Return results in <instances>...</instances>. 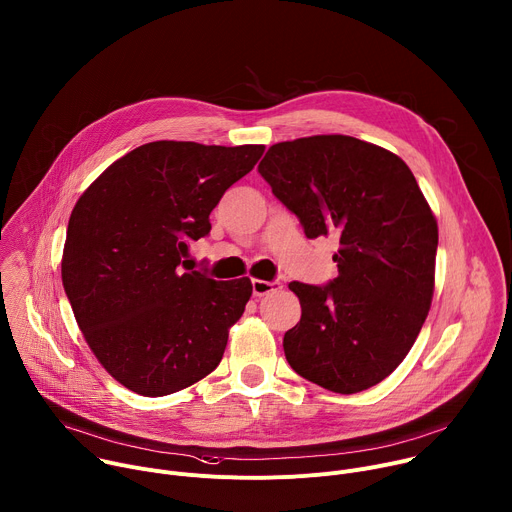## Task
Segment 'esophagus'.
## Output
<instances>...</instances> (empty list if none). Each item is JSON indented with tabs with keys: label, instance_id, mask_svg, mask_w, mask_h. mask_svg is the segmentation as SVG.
<instances>
[{
	"label": "esophagus",
	"instance_id": "obj_1",
	"mask_svg": "<svg viewBox=\"0 0 512 512\" xmlns=\"http://www.w3.org/2000/svg\"><path fill=\"white\" fill-rule=\"evenodd\" d=\"M251 285H253V296H257V298H261V296H267V294H271V291H277V289H281V283L279 281H263V279H253L251 281Z\"/></svg>",
	"mask_w": 512,
	"mask_h": 512
}]
</instances>
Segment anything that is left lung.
Segmentation results:
<instances>
[{"instance_id": "obj_1", "label": "left lung", "mask_w": 512, "mask_h": 512, "mask_svg": "<svg viewBox=\"0 0 512 512\" xmlns=\"http://www.w3.org/2000/svg\"><path fill=\"white\" fill-rule=\"evenodd\" d=\"M259 174L308 239L336 235L338 277L291 281L302 318L283 350L300 377L358 393L389 377L431 306L437 223L407 164L350 135L271 145Z\"/></svg>"}]
</instances>
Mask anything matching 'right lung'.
Segmentation results:
<instances>
[{"label": "right lung", "mask_w": 512, "mask_h": 512, "mask_svg": "<svg viewBox=\"0 0 512 512\" xmlns=\"http://www.w3.org/2000/svg\"><path fill=\"white\" fill-rule=\"evenodd\" d=\"M263 145L152 141L111 164L72 208L62 285L105 371L129 391L162 397L210 375L251 279L188 271L190 241L253 170Z\"/></svg>", "instance_id": "1"}]
</instances>
